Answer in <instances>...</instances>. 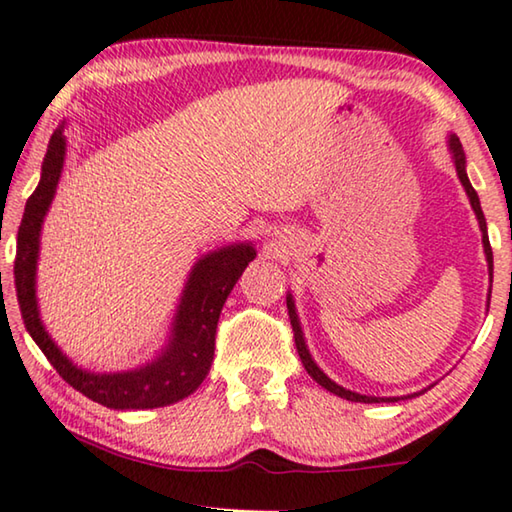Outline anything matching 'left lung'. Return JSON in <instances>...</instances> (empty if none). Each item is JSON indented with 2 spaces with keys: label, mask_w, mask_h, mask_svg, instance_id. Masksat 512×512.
Returning <instances> with one entry per match:
<instances>
[{
  "label": "left lung",
  "mask_w": 512,
  "mask_h": 512,
  "mask_svg": "<svg viewBox=\"0 0 512 512\" xmlns=\"http://www.w3.org/2000/svg\"><path fill=\"white\" fill-rule=\"evenodd\" d=\"M448 151H451L453 156V165H455V172H457V179H460L462 188L467 190V197L471 202V209H474L476 218H478V227H480V234H483V250H485V259H487V271H490V294H487V305H490V296H492V273H494V262H492V248H490V236H487V223H485V216H483V209H480V200H478V193L471 186V181L467 177V156H464V149H462V142L457 135H448ZM287 310H289V322H292V329H294V340H296V349H299V356H301V363L303 368L308 370V375L317 381L319 386L326 388V391H331L333 395H338L342 400H352V402H365V404H372V402H398V400H407V398H416V395L425 393L427 388L418 393H411V395H404V398H377V395H361V393H354L349 391V388H342L340 384H335L333 379H329L324 375V370L319 368V365L312 361L310 356V349L305 345V338H303V329H301V322H299V315H296V305L292 294H287Z\"/></svg>",
  "instance_id": "obj_1"
}]
</instances>
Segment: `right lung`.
Masks as SVG:
<instances>
[{"label": "right lung", "instance_id": "1", "mask_svg": "<svg viewBox=\"0 0 512 512\" xmlns=\"http://www.w3.org/2000/svg\"><path fill=\"white\" fill-rule=\"evenodd\" d=\"M66 158V137L61 124L50 137L41 165V181L25 204L15 253V294L25 326L41 352L55 365L59 377L75 391L110 409L167 407L197 391L209 375L216 347L220 310L248 262L257 257L253 241L230 243L197 259L183 285L165 347L140 368L124 372H89L75 365L50 338L41 322L36 301V266L41 250L43 220L55 200Z\"/></svg>", "mask_w": 512, "mask_h": 512}]
</instances>
